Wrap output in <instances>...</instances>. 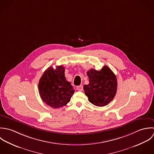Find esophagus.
Segmentation results:
<instances>
[{
	"instance_id": "esophagus-1",
	"label": "esophagus",
	"mask_w": 154,
	"mask_h": 154,
	"mask_svg": "<svg viewBox=\"0 0 154 154\" xmlns=\"http://www.w3.org/2000/svg\"><path fill=\"white\" fill-rule=\"evenodd\" d=\"M83 89V86H82V85L77 87V90L79 91H82Z\"/></svg>"
}]
</instances>
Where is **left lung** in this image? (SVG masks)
<instances>
[{
	"instance_id": "obj_1",
	"label": "left lung",
	"mask_w": 154,
	"mask_h": 154,
	"mask_svg": "<svg viewBox=\"0 0 154 154\" xmlns=\"http://www.w3.org/2000/svg\"><path fill=\"white\" fill-rule=\"evenodd\" d=\"M87 75L89 83L84 85L83 89L89 102L97 106L108 105L117 92V80L114 73L105 65L100 71L91 69Z\"/></svg>"
}]
</instances>
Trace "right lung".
Listing matches in <instances>:
<instances>
[{"label": "right lung", "instance_id": "obj_1", "mask_svg": "<svg viewBox=\"0 0 154 154\" xmlns=\"http://www.w3.org/2000/svg\"><path fill=\"white\" fill-rule=\"evenodd\" d=\"M40 97L48 105L59 108L65 106L71 99L74 90L65 77V68L60 65L55 69L48 68L38 83Z\"/></svg>", "mask_w": 154, "mask_h": 154}]
</instances>
